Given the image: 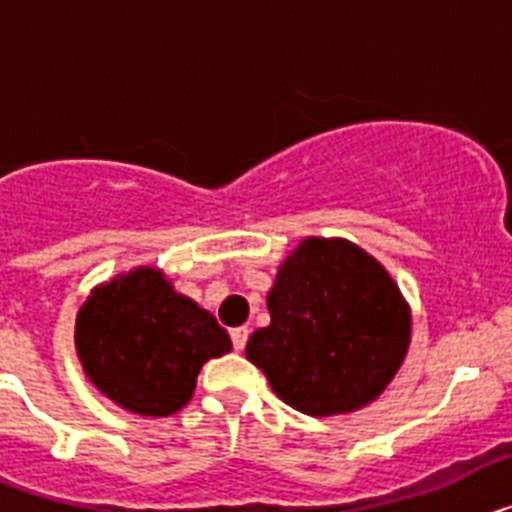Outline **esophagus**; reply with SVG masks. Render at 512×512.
Wrapping results in <instances>:
<instances>
[{
	"mask_svg": "<svg viewBox=\"0 0 512 512\" xmlns=\"http://www.w3.org/2000/svg\"><path fill=\"white\" fill-rule=\"evenodd\" d=\"M248 333H251V330H248L246 325H241V328H233V330H230V338H233V348H235V351H243V348H246Z\"/></svg>",
	"mask_w": 512,
	"mask_h": 512,
	"instance_id": "1",
	"label": "esophagus"
}]
</instances>
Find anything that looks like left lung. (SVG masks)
Segmentation results:
<instances>
[{
	"label": "left lung",
	"mask_w": 512,
	"mask_h": 512,
	"mask_svg": "<svg viewBox=\"0 0 512 512\" xmlns=\"http://www.w3.org/2000/svg\"><path fill=\"white\" fill-rule=\"evenodd\" d=\"M271 323L246 356L289 408L312 418L377 400L410 346V307L374 256L343 238H305L266 297Z\"/></svg>",
	"instance_id": "obj_1"
}]
</instances>
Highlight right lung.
Returning <instances> with one entry per match:
<instances>
[{"label":"right lung","instance_id":"right-lung-1","mask_svg":"<svg viewBox=\"0 0 512 512\" xmlns=\"http://www.w3.org/2000/svg\"><path fill=\"white\" fill-rule=\"evenodd\" d=\"M74 341L89 382L148 418L184 408L202 364L233 348L228 330L153 266L94 287L76 315Z\"/></svg>","mask_w":512,"mask_h":512}]
</instances>
